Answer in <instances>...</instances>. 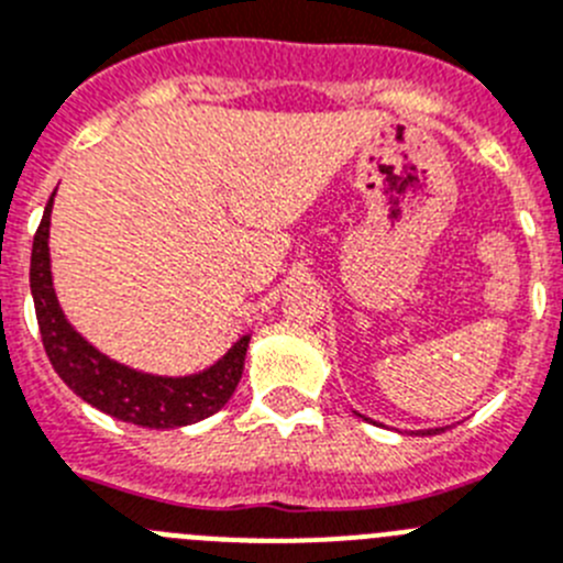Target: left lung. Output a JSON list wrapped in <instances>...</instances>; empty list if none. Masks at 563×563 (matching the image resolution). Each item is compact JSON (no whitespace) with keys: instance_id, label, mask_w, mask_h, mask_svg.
Returning <instances> with one entry per match:
<instances>
[{"instance_id":"8db88e82","label":"left lung","mask_w":563,"mask_h":563,"mask_svg":"<svg viewBox=\"0 0 563 563\" xmlns=\"http://www.w3.org/2000/svg\"><path fill=\"white\" fill-rule=\"evenodd\" d=\"M428 433H430V430H428Z\"/></svg>"}]
</instances>
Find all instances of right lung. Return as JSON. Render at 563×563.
<instances>
[{"label":"right lung","mask_w":563,"mask_h":563,"mask_svg":"<svg viewBox=\"0 0 563 563\" xmlns=\"http://www.w3.org/2000/svg\"><path fill=\"white\" fill-rule=\"evenodd\" d=\"M49 197L35 230L33 261H30V288H33L35 317H38L41 341L49 355V364L77 397L102 413L141 424V428H183L217 413L233 397L235 386L244 372L250 335L235 341L224 358L210 369L188 377H157L135 372L124 364H115L102 355L97 346L88 344L80 333L63 317L57 306L49 272Z\"/></svg>","instance_id":"1"}]
</instances>
